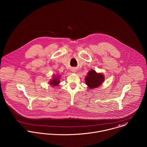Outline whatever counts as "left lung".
<instances>
[{
    "label": "left lung",
    "instance_id": "obj_1",
    "mask_svg": "<svg viewBox=\"0 0 147 147\" xmlns=\"http://www.w3.org/2000/svg\"><path fill=\"white\" fill-rule=\"evenodd\" d=\"M104 80V76L101 74H97L94 70H91L85 78V83L89 88H94L100 86Z\"/></svg>",
    "mask_w": 147,
    "mask_h": 147
}]
</instances>
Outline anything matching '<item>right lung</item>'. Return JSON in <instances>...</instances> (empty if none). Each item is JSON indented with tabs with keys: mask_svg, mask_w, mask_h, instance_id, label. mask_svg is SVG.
I'll list each match as a JSON object with an SVG mask.
<instances>
[{
	"mask_svg": "<svg viewBox=\"0 0 147 147\" xmlns=\"http://www.w3.org/2000/svg\"><path fill=\"white\" fill-rule=\"evenodd\" d=\"M59 80H58L56 78H54L53 79V80H52V82H50V84L51 85H53V86H55V85H57L58 84H59Z\"/></svg>",
	"mask_w": 147,
	"mask_h": 147,
	"instance_id": "right-lung-1",
	"label": "right lung"
}]
</instances>
